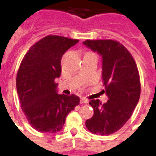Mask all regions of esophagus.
Returning <instances> with one entry per match:
<instances>
[{"instance_id":"esophagus-1","label":"esophagus","mask_w":156,"mask_h":156,"mask_svg":"<svg viewBox=\"0 0 156 156\" xmlns=\"http://www.w3.org/2000/svg\"><path fill=\"white\" fill-rule=\"evenodd\" d=\"M88 99H86L84 98H82L80 99V104H88Z\"/></svg>"}]
</instances>
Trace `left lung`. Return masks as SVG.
Masks as SVG:
<instances>
[{"instance_id": "1", "label": "left lung", "mask_w": 156, "mask_h": 156, "mask_svg": "<svg viewBox=\"0 0 156 156\" xmlns=\"http://www.w3.org/2000/svg\"><path fill=\"white\" fill-rule=\"evenodd\" d=\"M83 44L102 56L103 91L108 97L105 104L98 99L90 100L94 114L86 120L85 125L93 134H112L129 119L140 99L141 85L137 65L119 41L86 40Z\"/></svg>"}]
</instances>
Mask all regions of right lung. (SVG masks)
Segmentation results:
<instances>
[{"label":"right lung","instance_id":"right-lung-1","mask_svg":"<svg viewBox=\"0 0 156 156\" xmlns=\"http://www.w3.org/2000/svg\"><path fill=\"white\" fill-rule=\"evenodd\" d=\"M78 39L48 35L32 45L16 74L21 107L30 125L41 133L62 129L68 115L79 105L74 94H58L55 78L61 74V59Z\"/></svg>","mask_w":156,"mask_h":156}]
</instances>
